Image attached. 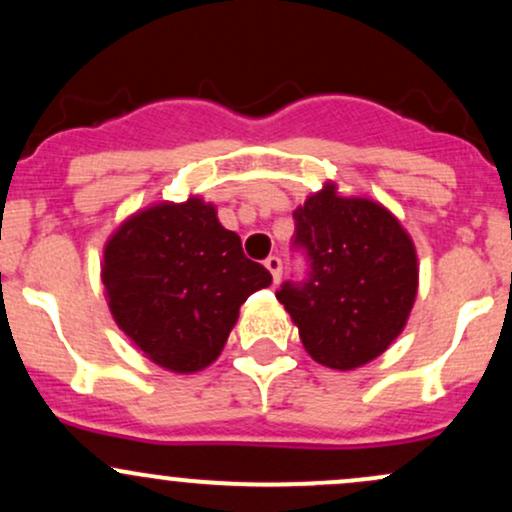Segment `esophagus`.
Listing matches in <instances>:
<instances>
[{
    "instance_id": "obj_1",
    "label": "esophagus",
    "mask_w": 512,
    "mask_h": 512,
    "mask_svg": "<svg viewBox=\"0 0 512 512\" xmlns=\"http://www.w3.org/2000/svg\"><path fill=\"white\" fill-rule=\"evenodd\" d=\"M264 267L269 269V274H272V279H274V284H279L281 281V260L276 255H272V257H267V260H264Z\"/></svg>"
}]
</instances>
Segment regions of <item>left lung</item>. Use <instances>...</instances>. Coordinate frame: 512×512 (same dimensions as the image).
Wrapping results in <instances>:
<instances>
[{
    "mask_svg": "<svg viewBox=\"0 0 512 512\" xmlns=\"http://www.w3.org/2000/svg\"><path fill=\"white\" fill-rule=\"evenodd\" d=\"M293 248L308 262L303 281L276 291L317 363L351 370L373 361L407 325L419 286L416 250L380 204L339 197L334 185L293 211Z\"/></svg>",
    "mask_w": 512,
    "mask_h": 512,
    "instance_id": "left-lung-1",
    "label": "left lung"
}]
</instances>
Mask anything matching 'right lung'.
<instances>
[{
    "label": "right lung",
    "instance_id": "right-lung-1",
    "mask_svg": "<svg viewBox=\"0 0 512 512\" xmlns=\"http://www.w3.org/2000/svg\"><path fill=\"white\" fill-rule=\"evenodd\" d=\"M117 327L158 366L195 373L216 361L250 293L272 284L216 209L190 197L156 204L117 228L103 252Z\"/></svg>",
    "mask_w": 512,
    "mask_h": 512
}]
</instances>
